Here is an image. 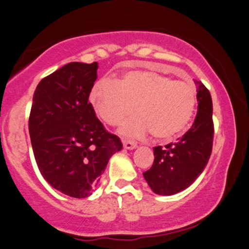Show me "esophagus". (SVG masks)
Instances as JSON below:
<instances>
[{
	"label": "esophagus",
	"instance_id": "obj_1",
	"mask_svg": "<svg viewBox=\"0 0 249 249\" xmlns=\"http://www.w3.org/2000/svg\"><path fill=\"white\" fill-rule=\"evenodd\" d=\"M123 145H124V147L127 148V150H133V148H136L137 146H138L136 142H133V141H127V139H125V141H123Z\"/></svg>",
	"mask_w": 249,
	"mask_h": 249
}]
</instances>
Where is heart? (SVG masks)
I'll use <instances>...</instances> for the list:
<instances>
[{"mask_svg": "<svg viewBox=\"0 0 249 249\" xmlns=\"http://www.w3.org/2000/svg\"><path fill=\"white\" fill-rule=\"evenodd\" d=\"M90 103L97 116L127 137H142L150 130L154 138L168 139L181 132L192 118L196 90L191 84L172 81L152 71H130L116 81L102 79L93 85Z\"/></svg>", "mask_w": 249, "mask_h": 249, "instance_id": "heart-1", "label": "heart"}]
</instances>
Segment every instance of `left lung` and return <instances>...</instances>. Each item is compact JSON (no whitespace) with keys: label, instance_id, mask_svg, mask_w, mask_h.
I'll list each match as a JSON object with an SVG mask.
<instances>
[{"label":"left lung","instance_id":"1","mask_svg":"<svg viewBox=\"0 0 249 249\" xmlns=\"http://www.w3.org/2000/svg\"><path fill=\"white\" fill-rule=\"evenodd\" d=\"M194 83L198 91V112L192 126L176 142H170L165 147H153L152 167L142 173L156 194L172 196L191 186L206 167L212 153V98L201 82Z\"/></svg>","mask_w":249,"mask_h":249}]
</instances>
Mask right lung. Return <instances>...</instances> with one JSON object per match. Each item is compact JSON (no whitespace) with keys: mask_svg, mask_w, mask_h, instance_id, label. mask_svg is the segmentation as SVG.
<instances>
[{"mask_svg":"<svg viewBox=\"0 0 249 249\" xmlns=\"http://www.w3.org/2000/svg\"><path fill=\"white\" fill-rule=\"evenodd\" d=\"M98 63L71 62L37 85L29 134L37 166L55 190L72 198L92 193L108 159L123 148L89 103Z\"/></svg>","mask_w":249,"mask_h":249,"instance_id":"1","label":"right lung"}]
</instances>
